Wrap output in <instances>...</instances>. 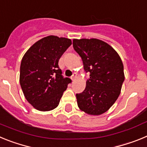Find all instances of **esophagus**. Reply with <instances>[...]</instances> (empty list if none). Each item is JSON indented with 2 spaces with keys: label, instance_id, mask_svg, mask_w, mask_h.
<instances>
[{
  "label": "esophagus",
  "instance_id": "34e87169",
  "mask_svg": "<svg viewBox=\"0 0 147 147\" xmlns=\"http://www.w3.org/2000/svg\"><path fill=\"white\" fill-rule=\"evenodd\" d=\"M76 76H77V74H76V73H74V74H73L71 77V79L72 80V81H74V80H76Z\"/></svg>",
  "mask_w": 147,
  "mask_h": 147
}]
</instances>
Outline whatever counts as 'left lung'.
<instances>
[{
    "label": "left lung",
    "mask_w": 147,
    "mask_h": 147,
    "mask_svg": "<svg viewBox=\"0 0 147 147\" xmlns=\"http://www.w3.org/2000/svg\"><path fill=\"white\" fill-rule=\"evenodd\" d=\"M73 46L84 70L90 73L85 90L76 94L78 107L88 115H102L121 93L125 78L121 59L112 46L98 39H74Z\"/></svg>",
    "instance_id": "left-lung-1"
}]
</instances>
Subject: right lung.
<instances>
[{
  "instance_id": "right-lung-1",
  "label": "right lung",
  "mask_w": 147,
  "mask_h": 147,
  "mask_svg": "<svg viewBox=\"0 0 147 147\" xmlns=\"http://www.w3.org/2000/svg\"><path fill=\"white\" fill-rule=\"evenodd\" d=\"M71 44V39L50 35L33 44L23 57L20 86L36 110L50 111L59 105L71 80L62 77L58 62Z\"/></svg>"
}]
</instances>
